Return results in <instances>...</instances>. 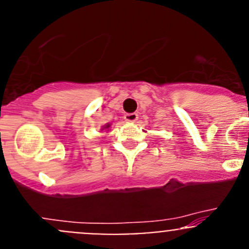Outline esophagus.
I'll return each mask as SVG.
<instances>
[{"label":"esophagus","instance_id":"34e87169","mask_svg":"<svg viewBox=\"0 0 249 249\" xmlns=\"http://www.w3.org/2000/svg\"><path fill=\"white\" fill-rule=\"evenodd\" d=\"M124 119L129 123H135L139 119V115H137V113H126L124 115Z\"/></svg>","mask_w":249,"mask_h":249}]
</instances>
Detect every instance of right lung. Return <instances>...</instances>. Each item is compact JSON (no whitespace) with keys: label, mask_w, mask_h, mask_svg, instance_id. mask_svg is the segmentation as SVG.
I'll return each mask as SVG.
<instances>
[{"label":"right lung","mask_w":249,"mask_h":249,"mask_svg":"<svg viewBox=\"0 0 249 249\" xmlns=\"http://www.w3.org/2000/svg\"><path fill=\"white\" fill-rule=\"evenodd\" d=\"M109 126H110L109 124H106V125H105V126H102V129H108Z\"/></svg>","instance_id":"1"}]
</instances>
